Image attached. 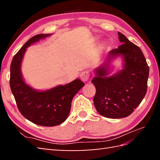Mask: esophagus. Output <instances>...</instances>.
<instances>
[{
    "instance_id": "obj_1",
    "label": "esophagus",
    "mask_w": 160,
    "mask_h": 160,
    "mask_svg": "<svg viewBox=\"0 0 160 160\" xmlns=\"http://www.w3.org/2000/svg\"><path fill=\"white\" fill-rule=\"evenodd\" d=\"M80 76L82 80L85 82V81H87L89 80V78L90 77V73L88 71H84L82 72H81Z\"/></svg>"
}]
</instances>
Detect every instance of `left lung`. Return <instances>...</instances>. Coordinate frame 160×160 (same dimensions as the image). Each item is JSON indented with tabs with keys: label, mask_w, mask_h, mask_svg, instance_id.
Instances as JSON below:
<instances>
[{
	"label": "left lung",
	"mask_w": 160,
	"mask_h": 160,
	"mask_svg": "<svg viewBox=\"0 0 160 160\" xmlns=\"http://www.w3.org/2000/svg\"><path fill=\"white\" fill-rule=\"evenodd\" d=\"M122 45L112 49L107 62L96 69L91 81L96 89L93 98L95 107L101 115L119 119L131 115L143 100L147 91L149 67L142 50L127 37L118 32ZM121 55L123 69L107 77L110 59Z\"/></svg>",
	"instance_id": "obj_1"
}]
</instances>
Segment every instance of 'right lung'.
<instances>
[{
    "instance_id": "add662e5",
    "label": "right lung",
    "mask_w": 160,
    "mask_h": 160,
    "mask_svg": "<svg viewBox=\"0 0 160 160\" xmlns=\"http://www.w3.org/2000/svg\"><path fill=\"white\" fill-rule=\"evenodd\" d=\"M50 35L40 33L30 38L13 56L10 67V88L19 111L30 122L43 127H54L65 121L73 98L84 85L76 79L65 85L38 91L24 82L20 66L26 48Z\"/></svg>"
}]
</instances>
